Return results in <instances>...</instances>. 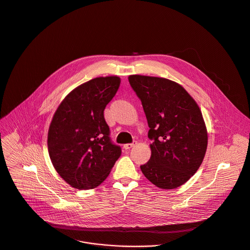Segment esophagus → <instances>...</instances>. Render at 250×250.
I'll return each mask as SVG.
<instances>
[{"mask_svg": "<svg viewBox=\"0 0 250 250\" xmlns=\"http://www.w3.org/2000/svg\"><path fill=\"white\" fill-rule=\"evenodd\" d=\"M136 144H137L136 142H134V143H132V144H125V145L123 146V147H124L125 149H130V148H132Z\"/></svg>", "mask_w": 250, "mask_h": 250, "instance_id": "1", "label": "esophagus"}]
</instances>
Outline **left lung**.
Here are the masks:
<instances>
[{
  "instance_id": "8db88e82",
  "label": "left lung",
  "mask_w": 250,
  "mask_h": 250,
  "mask_svg": "<svg viewBox=\"0 0 250 250\" xmlns=\"http://www.w3.org/2000/svg\"><path fill=\"white\" fill-rule=\"evenodd\" d=\"M128 79L142 102L152 141L150 159L141 170L160 188H179L198 170L206 152L208 137L200 108L174 81L144 75Z\"/></svg>"
}]
</instances>
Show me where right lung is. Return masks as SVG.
Listing matches in <instances>:
<instances>
[{"instance_id": "obj_1", "label": "right lung", "mask_w": 250, "mask_h": 250, "mask_svg": "<svg viewBox=\"0 0 250 250\" xmlns=\"http://www.w3.org/2000/svg\"><path fill=\"white\" fill-rule=\"evenodd\" d=\"M120 82L118 76H106L78 86L53 116L48 132L50 158L60 176L75 188L100 186L121 155V147L110 141L104 116Z\"/></svg>"}]
</instances>
